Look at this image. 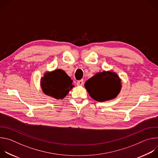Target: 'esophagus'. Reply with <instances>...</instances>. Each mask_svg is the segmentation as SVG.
Masks as SVG:
<instances>
[{"instance_id": "esophagus-1", "label": "esophagus", "mask_w": 158, "mask_h": 158, "mask_svg": "<svg viewBox=\"0 0 158 158\" xmlns=\"http://www.w3.org/2000/svg\"><path fill=\"white\" fill-rule=\"evenodd\" d=\"M83 84H84L83 80H80L77 82V85H78V86H82V85H83Z\"/></svg>"}]
</instances>
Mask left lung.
Masks as SVG:
<instances>
[{"label": "left lung", "mask_w": 158, "mask_h": 158, "mask_svg": "<svg viewBox=\"0 0 158 158\" xmlns=\"http://www.w3.org/2000/svg\"><path fill=\"white\" fill-rule=\"evenodd\" d=\"M121 82L116 73L103 71L89 79L84 86L93 99L104 102L114 99L119 94L122 86Z\"/></svg>", "instance_id": "obj_1"}]
</instances>
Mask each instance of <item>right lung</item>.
<instances>
[{
	"label": "right lung",
	"mask_w": 158,
	"mask_h": 158,
	"mask_svg": "<svg viewBox=\"0 0 158 158\" xmlns=\"http://www.w3.org/2000/svg\"><path fill=\"white\" fill-rule=\"evenodd\" d=\"M43 93L56 99H62L74 87L73 80L62 69L46 72L40 79Z\"/></svg>",
	"instance_id": "1"
}]
</instances>
